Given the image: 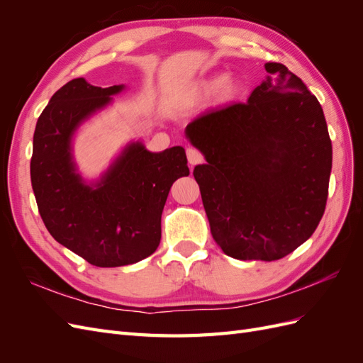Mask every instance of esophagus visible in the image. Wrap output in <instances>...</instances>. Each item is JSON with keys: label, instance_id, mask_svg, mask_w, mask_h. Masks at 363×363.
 <instances>
[{"label": "esophagus", "instance_id": "obj_1", "mask_svg": "<svg viewBox=\"0 0 363 363\" xmlns=\"http://www.w3.org/2000/svg\"><path fill=\"white\" fill-rule=\"evenodd\" d=\"M186 155H188V160L191 164H199L204 160L201 152L196 150V148H188V151H186Z\"/></svg>", "mask_w": 363, "mask_h": 363}]
</instances>
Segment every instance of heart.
Wrapping results in <instances>:
<instances>
[{"label": "heart", "mask_w": 363, "mask_h": 363, "mask_svg": "<svg viewBox=\"0 0 363 363\" xmlns=\"http://www.w3.org/2000/svg\"><path fill=\"white\" fill-rule=\"evenodd\" d=\"M216 91L221 92L225 100H235L242 91V86L236 79H225L224 75H212L195 83L191 89V95L195 98H206L213 95Z\"/></svg>", "instance_id": "b5f03b06"}]
</instances>
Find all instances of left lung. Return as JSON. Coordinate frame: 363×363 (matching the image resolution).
Segmentation results:
<instances>
[{"label":"left lung","mask_w":363,"mask_h":363,"mask_svg":"<svg viewBox=\"0 0 363 363\" xmlns=\"http://www.w3.org/2000/svg\"><path fill=\"white\" fill-rule=\"evenodd\" d=\"M248 103L212 108L186 127L216 244L239 260H279L309 239L325 211L332 140L300 77L268 62Z\"/></svg>","instance_id":"8db88e82"}]
</instances>
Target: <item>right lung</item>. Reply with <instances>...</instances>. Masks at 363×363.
I'll use <instances>...</instances> for the list:
<instances>
[{"label": "right lung", "mask_w": 363, "mask_h": 363, "mask_svg": "<svg viewBox=\"0 0 363 363\" xmlns=\"http://www.w3.org/2000/svg\"><path fill=\"white\" fill-rule=\"evenodd\" d=\"M123 89L68 82L51 96L33 136L30 175L43 224L59 244L101 268L131 265L157 250L171 186L189 175L183 147L150 152L140 142L130 144L95 184L75 172L74 131Z\"/></svg>", "instance_id": "right-lung-1"}]
</instances>
